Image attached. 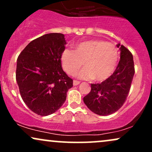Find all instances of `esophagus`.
<instances>
[{
  "label": "esophagus",
  "mask_w": 152,
  "mask_h": 152,
  "mask_svg": "<svg viewBox=\"0 0 152 152\" xmlns=\"http://www.w3.org/2000/svg\"><path fill=\"white\" fill-rule=\"evenodd\" d=\"M73 84H74V86H77V85L80 84V82L78 81H76V80H74V81H73Z\"/></svg>",
  "instance_id": "esophagus-1"
}]
</instances>
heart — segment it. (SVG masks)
I'll return each instance as SVG.
<instances>
[{"label": "heart", "mask_w": 152, "mask_h": 152, "mask_svg": "<svg viewBox=\"0 0 152 152\" xmlns=\"http://www.w3.org/2000/svg\"><path fill=\"white\" fill-rule=\"evenodd\" d=\"M118 59V48L111 43L101 40H89L78 43L74 50L64 49L61 56L63 69L74 76L83 65L86 68L78 73L81 79L102 81L111 76Z\"/></svg>", "instance_id": "1"}]
</instances>
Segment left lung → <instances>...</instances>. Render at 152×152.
<instances>
[{
	"label": "left lung",
	"mask_w": 152,
	"mask_h": 152,
	"mask_svg": "<svg viewBox=\"0 0 152 152\" xmlns=\"http://www.w3.org/2000/svg\"><path fill=\"white\" fill-rule=\"evenodd\" d=\"M120 50V61L113 74L101 83H91L89 94L83 102L92 112L108 116L123 106L129 92L134 75L133 56L123 45H116Z\"/></svg>",
	"instance_id": "left-lung-1"
}]
</instances>
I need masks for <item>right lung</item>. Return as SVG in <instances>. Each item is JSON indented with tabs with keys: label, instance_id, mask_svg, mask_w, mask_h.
Masks as SVG:
<instances>
[{
	"label": "right lung",
	"instance_id": "1",
	"mask_svg": "<svg viewBox=\"0 0 152 152\" xmlns=\"http://www.w3.org/2000/svg\"><path fill=\"white\" fill-rule=\"evenodd\" d=\"M64 35L45 34L30 42L17 59L16 81L26 106L40 116H48L61 107L73 80L61 67Z\"/></svg>",
	"mask_w": 152,
	"mask_h": 152
}]
</instances>
